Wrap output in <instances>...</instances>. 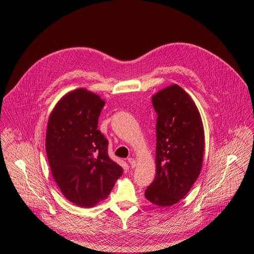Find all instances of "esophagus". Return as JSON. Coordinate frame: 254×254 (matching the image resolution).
I'll return each instance as SVG.
<instances>
[{"mask_svg":"<svg viewBox=\"0 0 254 254\" xmlns=\"http://www.w3.org/2000/svg\"><path fill=\"white\" fill-rule=\"evenodd\" d=\"M127 161H128V163H129V165H130L131 168H134V167H135V164H136V163H135V160H134L133 158H128Z\"/></svg>","mask_w":254,"mask_h":254,"instance_id":"34e87169","label":"esophagus"}]
</instances>
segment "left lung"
I'll return each instance as SVG.
<instances>
[{"instance_id":"left-lung-1","label":"left lung","mask_w":254,"mask_h":254,"mask_svg":"<svg viewBox=\"0 0 254 254\" xmlns=\"http://www.w3.org/2000/svg\"><path fill=\"white\" fill-rule=\"evenodd\" d=\"M158 115L156 178L144 196L157 206L178 203L190 191L202 167L204 129L198 108L179 85H171L152 98Z\"/></svg>"}]
</instances>
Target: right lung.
I'll return each instance as SVG.
<instances>
[{
    "label": "right lung",
    "instance_id": "add662e5",
    "mask_svg": "<svg viewBox=\"0 0 254 254\" xmlns=\"http://www.w3.org/2000/svg\"><path fill=\"white\" fill-rule=\"evenodd\" d=\"M104 103L79 88L61 98L48 121L46 152L53 178L63 195L80 207L105 199L124 172L108 156V140L97 129Z\"/></svg>",
    "mask_w": 254,
    "mask_h": 254
}]
</instances>
